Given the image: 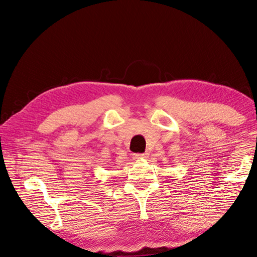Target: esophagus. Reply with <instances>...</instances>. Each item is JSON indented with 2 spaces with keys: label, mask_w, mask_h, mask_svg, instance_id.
<instances>
[{
  "label": "esophagus",
  "mask_w": 257,
  "mask_h": 257,
  "mask_svg": "<svg viewBox=\"0 0 257 257\" xmlns=\"http://www.w3.org/2000/svg\"><path fill=\"white\" fill-rule=\"evenodd\" d=\"M147 157V154H132V159L134 160H144Z\"/></svg>",
  "instance_id": "34e87169"
}]
</instances>
